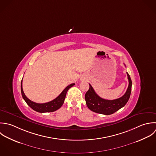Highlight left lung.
<instances>
[{"mask_svg": "<svg viewBox=\"0 0 156 156\" xmlns=\"http://www.w3.org/2000/svg\"><path fill=\"white\" fill-rule=\"evenodd\" d=\"M128 79L129 82L128 87L125 94L121 98L114 100H106L99 96L90 84V88L85 94V101L88 108L92 111L105 115H110L122 107L128 102L131 92L132 81L128 73Z\"/></svg>", "mask_w": 156, "mask_h": 156, "instance_id": "obj_1", "label": "left lung"}]
</instances>
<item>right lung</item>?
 Returning <instances> with one entry per match:
<instances>
[{
  "instance_id": "add662e5",
  "label": "right lung",
  "mask_w": 156,
  "mask_h": 156,
  "mask_svg": "<svg viewBox=\"0 0 156 156\" xmlns=\"http://www.w3.org/2000/svg\"><path fill=\"white\" fill-rule=\"evenodd\" d=\"M74 85L75 83H71L69 85L63 90V91L60 94V95L58 97H57L55 99H54V100H52L49 102L44 103V104H37V103L34 102L27 98V96L24 94V92L22 88V80L21 82V93H22V96L23 99L25 100L26 103L28 104V105L30 107H31L33 110L39 112H53L57 110L62 106V105L64 102L68 90Z\"/></svg>"
}]
</instances>
